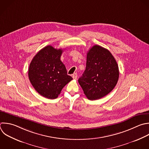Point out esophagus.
I'll use <instances>...</instances> for the list:
<instances>
[{"instance_id":"esophagus-1","label":"esophagus","mask_w":149,"mask_h":149,"mask_svg":"<svg viewBox=\"0 0 149 149\" xmlns=\"http://www.w3.org/2000/svg\"><path fill=\"white\" fill-rule=\"evenodd\" d=\"M72 77H73V79L76 80V79H77V73H74L73 74Z\"/></svg>"}]
</instances>
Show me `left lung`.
Instances as JSON below:
<instances>
[{
  "mask_svg": "<svg viewBox=\"0 0 149 149\" xmlns=\"http://www.w3.org/2000/svg\"><path fill=\"white\" fill-rule=\"evenodd\" d=\"M119 75L117 62L111 53L96 45L87 52L86 70L78 81L86 97L95 100L107 95L114 88Z\"/></svg>",
  "mask_w": 149,
  "mask_h": 149,
  "instance_id": "1",
  "label": "left lung"
}]
</instances>
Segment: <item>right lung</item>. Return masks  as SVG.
<instances>
[{"instance_id":"add662e5","label":"right lung","mask_w":149,"mask_h":149,"mask_svg":"<svg viewBox=\"0 0 149 149\" xmlns=\"http://www.w3.org/2000/svg\"><path fill=\"white\" fill-rule=\"evenodd\" d=\"M62 49L48 45L33 58L29 69V77L35 90L42 96L56 98L62 88L73 79L68 75L61 61Z\"/></svg>"}]
</instances>
